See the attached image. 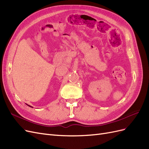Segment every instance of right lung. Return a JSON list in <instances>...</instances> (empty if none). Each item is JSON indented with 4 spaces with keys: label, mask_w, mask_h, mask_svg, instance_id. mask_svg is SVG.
<instances>
[{
    "label": "right lung",
    "mask_w": 149,
    "mask_h": 149,
    "mask_svg": "<svg viewBox=\"0 0 149 149\" xmlns=\"http://www.w3.org/2000/svg\"><path fill=\"white\" fill-rule=\"evenodd\" d=\"M29 107H31V106H30V105H29Z\"/></svg>",
    "instance_id": "add662e5"
}]
</instances>
